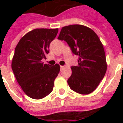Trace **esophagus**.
Returning a JSON list of instances; mask_svg holds the SVG:
<instances>
[{
  "label": "esophagus",
  "mask_w": 123,
  "mask_h": 123,
  "mask_svg": "<svg viewBox=\"0 0 123 123\" xmlns=\"http://www.w3.org/2000/svg\"><path fill=\"white\" fill-rule=\"evenodd\" d=\"M60 68H61V70H62V69L64 68V66H60Z\"/></svg>",
  "instance_id": "34e87169"
}]
</instances>
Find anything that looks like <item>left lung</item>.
I'll return each mask as SVG.
<instances>
[{
  "mask_svg": "<svg viewBox=\"0 0 123 123\" xmlns=\"http://www.w3.org/2000/svg\"><path fill=\"white\" fill-rule=\"evenodd\" d=\"M58 39L65 41L79 56L78 65L71 68L72 74L68 80L69 87L77 93H91L107 71L105 51L99 38L91 29L77 24L63 27Z\"/></svg>",
  "mask_w": 123,
  "mask_h": 123,
  "instance_id": "8db88e82",
  "label": "left lung"
}]
</instances>
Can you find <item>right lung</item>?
I'll use <instances>...</instances> for the list:
<instances>
[{
  "instance_id": "1",
  "label": "right lung",
  "mask_w": 123,
  "mask_h": 123,
  "mask_svg": "<svg viewBox=\"0 0 123 123\" xmlns=\"http://www.w3.org/2000/svg\"><path fill=\"white\" fill-rule=\"evenodd\" d=\"M58 29H36L20 39L14 50L11 68L24 92L32 99H42L52 91L60 66L44 64Z\"/></svg>"
}]
</instances>
